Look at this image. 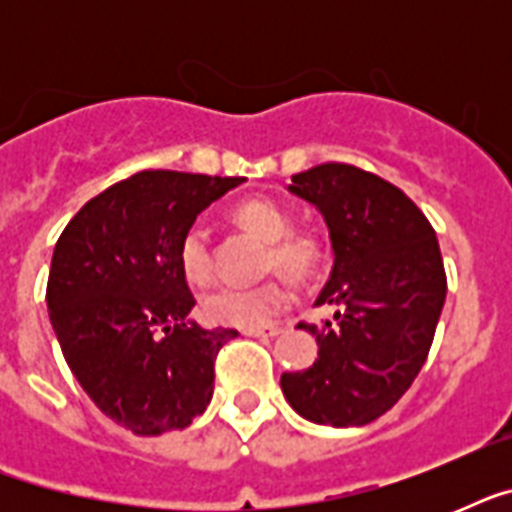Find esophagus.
<instances>
[{
    "label": "esophagus",
    "instance_id": "obj_1",
    "mask_svg": "<svg viewBox=\"0 0 512 512\" xmlns=\"http://www.w3.org/2000/svg\"><path fill=\"white\" fill-rule=\"evenodd\" d=\"M284 332V327H279V324H268V327H255V329H244V335L249 337H276Z\"/></svg>",
    "mask_w": 512,
    "mask_h": 512
}]
</instances>
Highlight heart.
Instances as JSON below:
<instances>
[{"instance_id": "1", "label": "heart", "mask_w": 512, "mask_h": 512, "mask_svg": "<svg viewBox=\"0 0 512 512\" xmlns=\"http://www.w3.org/2000/svg\"><path fill=\"white\" fill-rule=\"evenodd\" d=\"M233 220L268 241V268H279L289 279H311L319 271L324 244L316 233L292 231V217L271 199H244L233 207ZM180 271L193 284H204L212 276V244L204 225H191L177 244ZM292 300V292L281 279L257 287H217L201 297L199 311L217 327L255 329L265 327Z\"/></svg>"}]
</instances>
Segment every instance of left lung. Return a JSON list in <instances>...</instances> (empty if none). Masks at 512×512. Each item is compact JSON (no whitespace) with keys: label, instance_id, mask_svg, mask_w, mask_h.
<instances>
[{"label":"left lung","instance_id":"8db88e82","mask_svg":"<svg viewBox=\"0 0 512 512\" xmlns=\"http://www.w3.org/2000/svg\"><path fill=\"white\" fill-rule=\"evenodd\" d=\"M289 191L329 228L335 265L316 305H335V321L300 324L316 335L319 358L281 374V390L316 425H366L404 396L428 358L446 300L436 231L401 188L353 164L292 175Z\"/></svg>","mask_w":512,"mask_h":512}]
</instances>
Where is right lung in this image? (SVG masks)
Wrapping results in <instances>:
<instances>
[{
  "instance_id": "obj_1",
  "label": "right lung",
  "mask_w": 512,
  "mask_h": 512,
  "mask_svg": "<svg viewBox=\"0 0 512 512\" xmlns=\"http://www.w3.org/2000/svg\"><path fill=\"white\" fill-rule=\"evenodd\" d=\"M244 177L146 170L84 204L52 252L47 311L68 369L135 436L183 430L207 409L236 329H201L177 244Z\"/></svg>"
}]
</instances>
